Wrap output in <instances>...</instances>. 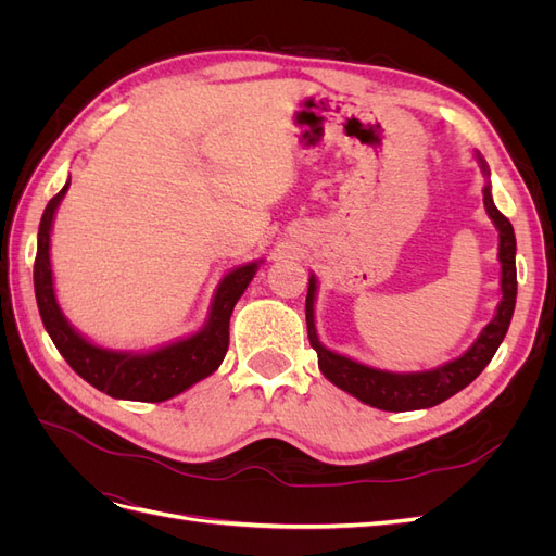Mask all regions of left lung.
Wrapping results in <instances>:
<instances>
[{
  "mask_svg": "<svg viewBox=\"0 0 556 556\" xmlns=\"http://www.w3.org/2000/svg\"><path fill=\"white\" fill-rule=\"evenodd\" d=\"M482 162V169L486 172V164ZM484 208L490 213L498 229V260H501V292L503 299L498 304L496 317L486 325L480 333V339L473 343L466 355L454 359L441 368L425 374H390L378 371V368L364 366L359 362H352L343 355L327 350L317 341L315 333V315H313V301H315V276L308 280V296H306V325H308V341L313 350L317 352V366L325 374L327 380H331L336 387H341L348 394L357 396L359 401L368 403V406L390 410V413H403V410H419L439 406L445 399L462 392L466 384L473 382L484 366L492 362L494 352L498 350L501 341L506 339V331L510 327L515 299H517V268H515V231L506 215H503L496 206L490 192V185H484Z\"/></svg>",
  "mask_w": 556,
  "mask_h": 556,
  "instance_id": "obj_1",
  "label": "left lung"
}]
</instances>
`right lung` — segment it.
<instances>
[{
	"label": "right lung",
	"instance_id": "1",
	"mask_svg": "<svg viewBox=\"0 0 556 556\" xmlns=\"http://www.w3.org/2000/svg\"><path fill=\"white\" fill-rule=\"evenodd\" d=\"M70 188V182L48 201L39 225L37 260H35V294L43 319V327L53 339L60 355L74 371L88 380L99 392L113 399L157 403L188 390L194 382L211 376L223 364L229 348V317L237 301L245 292L248 282L257 271V264H245L233 268L215 292L213 308L206 327L199 333L160 348L148 355H129V352H111L97 348L72 329L53 292V271H50V225H53L55 208Z\"/></svg>",
	"mask_w": 556,
	"mask_h": 556
}]
</instances>
